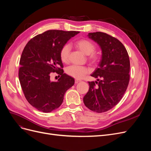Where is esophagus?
<instances>
[{
	"label": "esophagus",
	"mask_w": 151,
	"mask_h": 151,
	"mask_svg": "<svg viewBox=\"0 0 151 151\" xmlns=\"http://www.w3.org/2000/svg\"><path fill=\"white\" fill-rule=\"evenodd\" d=\"M80 81H81L80 80H77V79H76V80H75V83H76V84H77V83H79Z\"/></svg>",
	"instance_id": "1"
}]
</instances>
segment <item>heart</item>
Listing matches in <instances>:
<instances>
[{"label": "heart", "mask_w": 151, "mask_h": 151, "mask_svg": "<svg viewBox=\"0 0 151 151\" xmlns=\"http://www.w3.org/2000/svg\"><path fill=\"white\" fill-rule=\"evenodd\" d=\"M74 46L76 48L79 50L83 53L88 55L89 61L93 65H96L100 60V55L98 52H95L96 45L91 41L86 39L82 38L77 40L74 43ZM70 52V47L68 45H64L60 50V58L63 63H67L69 58ZM89 70L88 68L84 66H79L73 65L68 67L67 70V74L72 77L73 78L80 79L88 73Z\"/></svg>", "instance_id": "1"}]
</instances>
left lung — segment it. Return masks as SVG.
<instances>
[{"instance_id": "left-lung-1", "label": "left lung", "mask_w": 151, "mask_h": 151, "mask_svg": "<svg viewBox=\"0 0 151 151\" xmlns=\"http://www.w3.org/2000/svg\"><path fill=\"white\" fill-rule=\"evenodd\" d=\"M88 36L101 47L102 57L99 67L91 75L98 81L88 82L89 89L83 101L91 111L106 112L120 102L127 89L129 56L124 45L111 35L95 32L89 33Z\"/></svg>"}]
</instances>
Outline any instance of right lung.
<instances>
[{"label":"right lung","instance_id":"right-lung-1","mask_svg":"<svg viewBox=\"0 0 151 151\" xmlns=\"http://www.w3.org/2000/svg\"><path fill=\"white\" fill-rule=\"evenodd\" d=\"M79 31L48 30L36 35L26 44L20 58L19 79L28 103L40 111L51 112L62 104L74 79L63 73L60 58L61 48ZM52 72L61 76L50 80Z\"/></svg>","mask_w":151,"mask_h":151}]
</instances>
